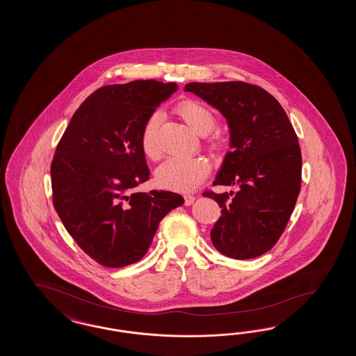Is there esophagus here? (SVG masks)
Segmentation results:
<instances>
[{
    "mask_svg": "<svg viewBox=\"0 0 356 356\" xmlns=\"http://www.w3.org/2000/svg\"><path fill=\"white\" fill-rule=\"evenodd\" d=\"M184 200H185V206H191L193 202L195 200V197L191 195V194H186V195L184 197Z\"/></svg>",
    "mask_w": 356,
    "mask_h": 356,
    "instance_id": "34e87169",
    "label": "esophagus"
}]
</instances>
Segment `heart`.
<instances>
[{"label":"heart","instance_id":"heart-1","mask_svg":"<svg viewBox=\"0 0 356 356\" xmlns=\"http://www.w3.org/2000/svg\"><path fill=\"white\" fill-rule=\"evenodd\" d=\"M176 113L179 114L191 130L197 135H207L215 127L216 118L212 111L206 105L197 100L186 99L182 100L176 106ZM159 114L153 113L144 124L141 131L140 145L147 158L156 161L161 156V150L156 143V130H158ZM225 141L220 134L212 135L207 140V145L211 150H221ZM209 172V161L203 156H191V158H171L158 167L156 177V182L170 191H194L200 182L203 181Z\"/></svg>","mask_w":356,"mask_h":356}]
</instances>
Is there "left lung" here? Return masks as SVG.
I'll return each instance as SVG.
<instances>
[{
  "instance_id": "1",
  "label": "left lung",
  "mask_w": 356,
  "mask_h": 356,
  "mask_svg": "<svg viewBox=\"0 0 356 356\" xmlns=\"http://www.w3.org/2000/svg\"><path fill=\"white\" fill-rule=\"evenodd\" d=\"M184 90L220 111L230 130V152L213 184L239 191L203 193L221 209L212 244L235 260L259 257L283 234L301 191L302 156L293 126L277 99L256 85L191 82Z\"/></svg>"
}]
</instances>
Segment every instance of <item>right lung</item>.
Returning <instances> with one entry per match:
<instances>
[{
  "instance_id": "add662e5",
  "label": "right lung",
  "mask_w": 356,
  "mask_h": 356,
  "mask_svg": "<svg viewBox=\"0 0 356 356\" xmlns=\"http://www.w3.org/2000/svg\"><path fill=\"white\" fill-rule=\"evenodd\" d=\"M177 90L154 79L100 87L73 114L52 159V203L79 248L106 268L141 260L162 218L184 204L172 191H136L149 180L140 138Z\"/></svg>"
}]
</instances>
